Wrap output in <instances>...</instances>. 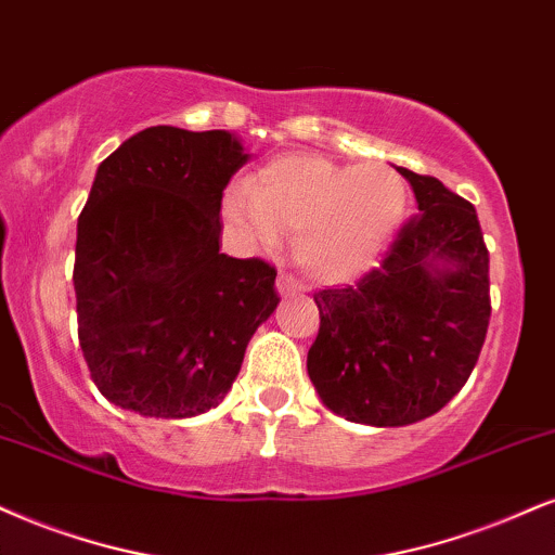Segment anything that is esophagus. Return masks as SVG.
I'll use <instances>...</instances> for the list:
<instances>
[{
    "label": "esophagus",
    "instance_id": "1",
    "mask_svg": "<svg viewBox=\"0 0 555 555\" xmlns=\"http://www.w3.org/2000/svg\"><path fill=\"white\" fill-rule=\"evenodd\" d=\"M304 283L300 280H296L293 275H285V272H280L278 278V293L280 298H293V296H300L304 293Z\"/></svg>",
    "mask_w": 555,
    "mask_h": 555
}]
</instances>
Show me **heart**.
Returning <instances> with one entry per match:
<instances>
[{"instance_id": "obj_1", "label": "heart", "mask_w": 555, "mask_h": 555, "mask_svg": "<svg viewBox=\"0 0 555 555\" xmlns=\"http://www.w3.org/2000/svg\"><path fill=\"white\" fill-rule=\"evenodd\" d=\"M223 208L262 246L296 234L298 264L341 283L365 272L399 234L406 188L380 162L345 167L317 154H283L259 169L251 190H231Z\"/></svg>"}]
</instances>
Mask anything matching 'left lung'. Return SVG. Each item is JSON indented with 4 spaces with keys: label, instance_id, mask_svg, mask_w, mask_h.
Returning a JSON list of instances; mask_svg holds the SVG:
<instances>
[{
    "label": "left lung",
    "instance_id": "obj_1",
    "mask_svg": "<svg viewBox=\"0 0 555 555\" xmlns=\"http://www.w3.org/2000/svg\"><path fill=\"white\" fill-rule=\"evenodd\" d=\"M420 214L358 285L319 291L309 378L326 409L406 427L466 386L487 339L489 251L476 208L435 177L396 167Z\"/></svg>",
    "mask_w": 555,
    "mask_h": 555
}]
</instances>
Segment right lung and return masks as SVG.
Wrapping results in <instances>:
<instances>
[{
	"label": "right lung",
	"instance_id": "1",
	"mask_svg": "<svg viewBox=\"0 0 555 555\" xmlns=\"http://www.w3.org/2000/svg\"><path fill=\"white\" fill-rule=\"evenodd\" d=\"M251 154L154 126L98 167L77 223L79 345L94 386L152 420L218 406L280 298L275 267L221 251V197Z\"/></svg>",
	"mask_w": 555,
	"mask_h": 555
}]
</instances>
